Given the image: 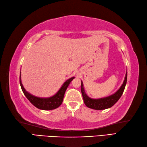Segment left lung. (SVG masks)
Wrapping results in <instances>:
<instances>
[{"instance_id": "obj_1", "label": "left lung", "mask_w": 147, "mask_h": 147, "mask_svg": "<svg viewBox=\"0 0 147 147\" xmlns=\"http://www.w3.org/2000/svg\"><path fill=\"white\" fill-rule=\"evenodd\" d=\"M127 71L125 74V80L123 83L120 87L119 89L114 93L109 96L98 98V99H92L89 98L85 92L83 82H81V92L82 94L83 98H84V103L87 107L95 109V110H104L109 108H111L119 100L120 97L121 96L123 92L124 91L125 85L127 84Z\"/></svg>"}]
</instances>
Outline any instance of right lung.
I'll return each instance as SVG.
<instances>
[{"label": "right lung", "mask_w": 147, "mask_h": 147, "mask_svg": "<svg viewBox=\"0 0 147 147\" xmlns=\"http://www.w3.org/2000/svg\"><path fill=\"white\" fill-rule=\"evenodd\" d=\"M74 78V77H72V78L68 79L66 80L62 86L61 87L59 90L55 94L54 96L49 98H39L34 96L31 94L26 90L24 87H23V85L21 82L20 78V85L22 89L24 94L26 96V97L28 98V100L33 104V105L36 107V108L39 109H42V110H53V109H55L58 108L61 104L62 103L63 96H64V94L65 92V90L69 86V84L71 82Z\"/></svg>", "instance_id": "1"}]
</instances>
